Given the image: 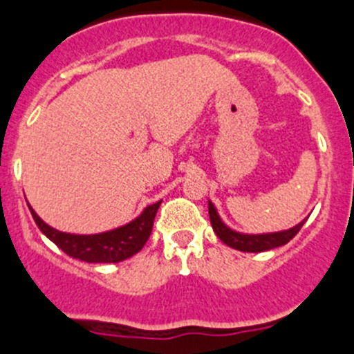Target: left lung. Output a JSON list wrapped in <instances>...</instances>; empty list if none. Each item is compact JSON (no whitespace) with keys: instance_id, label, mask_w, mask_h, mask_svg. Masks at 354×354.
<instances>
[{"instance_id":"left-lung-1","label":"left lung","mask_w":354,"mask_h":354,"mask_svg":"<svg viewBox=\"0 0 354 354\" xmlns=\"http://www.w3.org/2000/svg\"><path fill=\"white\" fill-rule=\"evenodd\" d=\"M209 217L210 224H212L214 233L217 234L223 243L234 250H240V252H248V253H259V252H267V250L277 248V246L286 245L288 241H291L292 238L298 234V231L301 230V226L305 224L306 219H303L301 223H298L296 226L289 227V230L283 231H274V233H241V231L233 230V227L227 226L223 219H221L219 212H217L216 205L209 200Z\"/></svg>"}]
</instances>
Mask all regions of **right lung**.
I'll return each mask as SVG.
<instances>
[{"label": "right lung", "instance_id": "obj_1", "mask_svg": "<svg viewBox=\"0 0 354 354\" xmlns=\"http://www.w3.org/2000/svg\"><path fill=\"white\" fill-rule=\"evenodd\" d=\"M160 202L162 200L145 207L130 223L95 234H75L55 230L37 216L30 203L27 202V205L42 234H46L66 255L88 263H116L130 259L144 248L152 233L154 217Z\"/></svg>", "mask_w": 354, "mask_h": 354}]
</instances>
